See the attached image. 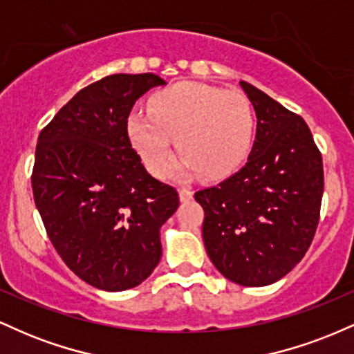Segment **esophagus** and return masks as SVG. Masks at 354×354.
Here are the masks:
<instances>
[{
	"label": "esophagus",
	"instance_id": "34e87169",
	"mask_svg": "<svg viewBox=\"0 0 354 354\" xmlns=\"http://www.w3.org/2000/svg\"><path fill=\"white\" fill-rule=\"evenodd\" d=\"M178 193H180V200H181L183 203H186V201L193 200V191H191V189L180 188V189H178Z\"/></svg>",
	"mask_w": 354,
	"mask_h": 354
}]
</instances>
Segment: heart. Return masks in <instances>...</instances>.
I'll list each match as a JSON object with an SVG mask.
<instances>
[{
    "instance_id": "obj_1",
    "label": "heart",
    "mask_w": 354,
    "mask_h": 354,
    "mask_svg": "<svg viewBox=\"0 0 354 354\" xmlns=\"http://www.w3.org/2000/svg\"><path fill=\"white\" fill-rule=\"evenodd\" d=\"M253 104L239 91L183 81L156 93L149 111L128 118V133L146 168L165 178L173 169L176 149L183 154V176L221 180L238 171L254 143Z\"/></svg>"
}]
</instances>
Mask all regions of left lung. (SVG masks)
Wrapping results in <instances>:
<instances>
[{
    "instance_id": "obj_1",
    "label": "left lung",
    "mask_w": 354,
    "mask_h": 354,
    "mask_svg": "<svg viewBox=\"0 0 354 354\" xmlns=\"http://www.w3.org/2000/svg\"><path fill=\"white\" fill-rule=\"evenodd\" d=\"M256 113L246 165L194 193L203 241L216 270L241 286H268L301 261L319 221L323 160L301 116L239 81Z\"/></svg>"
}]
</instances>
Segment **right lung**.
Returning a JSON list of instances; mask_svg holds the SVG:
<instances>
[{"mask_svg": "<svg viewBox=\"0 0 354 354\" xmlns=\"http://www.w3.org/2000/svg\"><path fill=\"white\" fill-rule=\"evenodd\" d=\"M163 84L153 73L106 76L76 93L38 136L36 208L66 266L98 290H129L153 273L161 226L180 206L128 136L133 104Z\"/></svg>", "mask_w": 354, "mask_h": 354, "instance_id": "obj_1", "label": "right lung"}]
</instances>
